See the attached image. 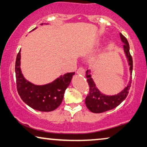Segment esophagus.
<instances>
[{
	"label": "esophagus",
	"instance_id": "1",
	"mask_svg": "<svg viewBox=\"0 0 147 147\" xmlns=\"http://www.w3.org/2000/svg\"><path fill=\"white\" fill-rule=\"evenodd\" d=\"M76 73L78 74H80V75L81 76H83L84 73H85V70L83 67H79L77 70V71H76Z\"/></svg>",
	"mask_w": 147,
	"mask_h": 147
}]
</instances>
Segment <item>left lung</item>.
Wrapping results in <instances>:
<instances>
[{
    "label": "left lung",
    "instance_id": "left-lung-1",
    "mask_svg": "<svg viewBox=\"0 0 147 147\" xmlns=\"http://www.w3.org/2000/svg\"><path fill=\"white\" fill-rule=\"evenodd\" d=\"M120 36L122 42H123V49L127 57L128 63L130 67V80L128 85L120 92L119 93L115 95H107L100 92L96 88L93 79L91 77L90 70H87L86 72V76L87 78V82L89 86V93L86 97L85 104L87 108L94 113H101L105 111L111 110L119 106L125 99L127 98L129 94L131 84L132 72H133V59L130 54L129 44L127 39L120 33Z\"/></svg>",
    "mask_w": 147,
    "mask_h": 147
}]
</instances>
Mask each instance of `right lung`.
<instances>
[{
  "label": "right lung",
  "mask_w": 147,
  "mask_h": 147,
  "mask_svg": "<svg viewBox=\"0 0 147 147\" xmlns=\"http://www.w3.org/2000/svg\"><path fill=\"white\" fill-rule=\"evenodd\" d=\"M15 73L17 90L23 102L35 110L50 112L57 109L61 104L65 90L71 83L75 73L60 76L51 83L36 85L25 79L22 73L20 50L16 59Z\"/></svg>",
  "instance_id": "right-lung-1"
}]
</instances>
